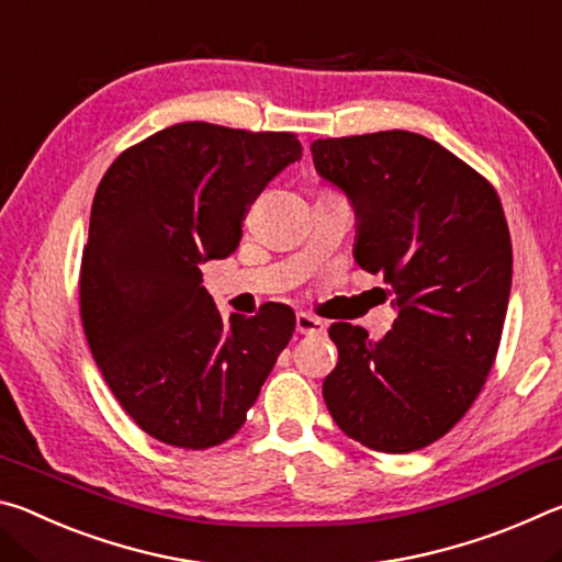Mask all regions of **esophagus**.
<instances>
[{"label": "esophagus", "instance_id": "esophagus-1", "mask_svg": "<svg viewBox=\"0 0 562 562\" xmlns=\"http://www.w3.org/2000/svg\"><path fill=\"white\" fill-rule=\"evenodd\" d=\"M294 329H297L300 335H325L327 325L317 317L304 315V312H300L297 319H294Z\"/></svg>", "mask_w": 562, "mask_h": 562}]
</instances>
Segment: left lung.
<instances>
[{
    "label": "left lung",
    "instance_id": "obj_1",
    "mask_svg": "<svg viewBox=\"0 0 562 562\" xmlns=\"http://www.w3.org/2000/svg\"><path fill=\"white\" fill-rule=\"evenodd\" d=\"M312 160L355 211V260L392 288V331L337 322L325 404L349 439L408 453L469 412L496 359L510 297V235L496 190L408 131L319 138Z\"/></svg>",
    "mask_w": 562,
    "mask_h": 562
}]
</instances>
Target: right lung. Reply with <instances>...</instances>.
I'll return each instance as SVG.
<instances>
[{"mask_svg": "<svg viewBox=\"0 0 562 562\" xmlns=\"http://www.w3.org/2000/svg\"><path fill=\"white\" fill-rule=\"evenodd\" d=\"M302 158L292 133L188 121L113 160L91 205L81 319L126 414L154 439L211 449L245 424L294 312L223 317L201 265L233 255L252 198Z\"/></svg>", "mask_w": 562, "mask_h": 562, "instance_id": "right-lung-1", "label": "right lung"}]
</instances>
